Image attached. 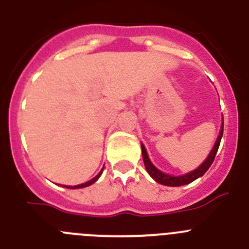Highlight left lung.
Returning a JSON list of instances; mask_svg holds the SVG:
<instances>
[{
	"instance_id": "1",
	"label": "left lung",
	"mask_w": 249,
	"mask_h": 249,
	"mask_svg": "<svg viewBox=\"0 0 249 249\" xmlns=\"http://www.w3.org/2000/svg\"><path fill=\"white\" fill-rule=\"evenodd\" d=\"M222 136H223V126H222L221 132H219L218 138H217V141H215L214 147H213V149L211 151L210 156L207 157V160H204L203 163H202L197 169L192 171V172L187 173V175H183V176H177V177H175V176L166 175V173L160 172V169L156 168V167L151 163V160H149L148 156H147L146 148H144V146L142 144V146H141L142 147V156H143V162H144V166H146L147 172L149 173V176H151V177L153 178L156 182H158V183H160V184H164V186L178 187V186H183V184L191 183V182H193L198 177L203 176L204 173L208 171V168L211 167V164L213 163V160H214V157H215V153H217V151H218L219 143H221Z\"/></svg>"
}]
</instances>
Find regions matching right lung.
<instances>
[{"label":"right lung","mask_w":249,"mask_h":249,"mask_svg":"<svg viewBox=\"0 0 249 249\" xmlns=\"http://www.w3.org/2000/svg\"><path fill=\"white\" fill-rule=\"evenodd\" d=\"M102 171H103V168L101 169V172L98 173L97 176H96V177L94 178H92L91 181H89V182H86V183H82V184H78V186H74V187H67V188H83V187H87V186H91L92 183H94V182L97 181L98 178H100V176H101V173H102Z\"/></svg>","instance_id":"obj_1"}]
</instances>
